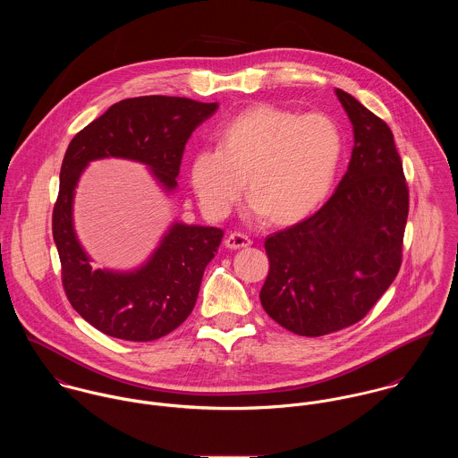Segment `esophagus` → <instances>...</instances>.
I'll return each instance as SVG.
<instances>
[{
  "label": "esophagus",
  "instance_id": "obj_1",
  "mask_svg": "<svg viewBox=\"0 0 458 458\" xmlns=\"http://www.w3.org/2000/svg\"><path fill=\"white\" fill-rule=\"evenodd\" d=\"M250 245H252V240L247 234H243V233H231L225 238V247L231 249V250L245 249V247H250Z\"/></svg>",
  "mask_w": 458,
  "mask_h": 458
}]
</instances>
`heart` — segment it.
<instances>
[{
  "label": "heart",
  "instance_id": "1",
  "mask_svg": "<svg viewBox=\"0 0 458 458\" xmlns=\"http://www.w3.org/2000/svg\"><path fill=\"white\" fill-rule=\"evenodd\" d=\"M342 158V131L323 113L298 114L261 104L234 116L218 133V148L191 160V185L211 218H224L245 189L247 215L294 224L327 199Z\"/></svg>",
  "mask_w": 458,
  "mask_h": 458
}]
</instances>
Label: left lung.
<instances>
[{
	"label": "left lung",
	"instance_id": "8db88e82",
	"mask_svg": "<svg viewBox=\"0 0 458 458\" xmlns=\"http://www.w3.org/2000/svg\"><path fill=\"white\" fill-rule=\"evenodd\" d=\"M354 146L335 194L312 216L273 233L261 305L280 327L321 336L361 321L402 262L409 191L390 127L335 89Z\"/></svg>",
	"mask_w": 458,
	"mask_h": 458
}]
</instances>
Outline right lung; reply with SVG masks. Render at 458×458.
<instances>
[{
	"instance_id": "1",
	"label": "right lung",
	"mask_w": 458,
	"mask_h": 458,
	"mask_svg": "<svg viewBox=\"0 0 458 458\" xmlns=\"http://www.w3.org/2000/svg\"><path fill=\"white\" fill-rule=\"evenodd\" d=\"M218 104L149 95L111 106L68 144L53 211V236L62 261L66 298L98 331L131 342L157 340L194 310L204 267L224 231L174 220L140 266L120 271L93 267L73 227V197L93 160L125 158L144 164L162 192L178 189L185 144Z\"/></svg>"
}]
</instances>
